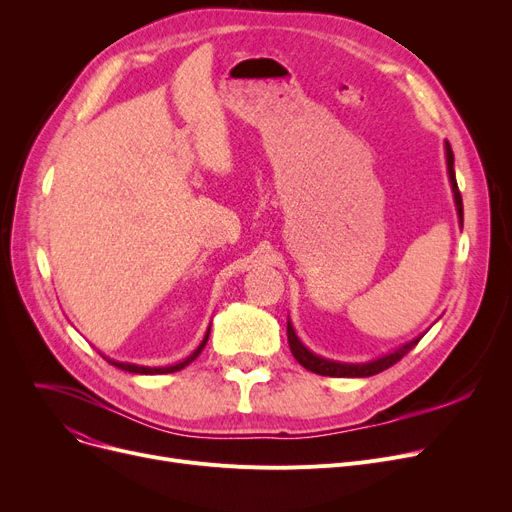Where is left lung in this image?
Returning a JSON list of instances; mask_svg holds the SVG:
<instances>
[{
	"label": "left lung",
	"mask_w": 512,
	"mask_h": 512,
	"mask_svg": "<svg viewBox=\"0 0 512 512\" xmlns=\"http://www.w3.org/2000/svg\"><path fill=\"white\" fill-rule=\"evenodd\" d=\"M446 161H448V176H450V184H452V193H454V201H456V211H459V218L463 222V197H461V191H459V184H456V176H454V155H452V149L450 145L446 143ZM288 344H290V351L294 355V359H297L305 369L313 371V373H319V375H330V378H367V375H375L380 373L388 367H392L394 363H398L402 357H405L409 351H413V348L417 346V340H411L409 344L400 346L398 351L378 359V361H371V363H363V365H346V363H334V361H328V359H321L317 355H313L311 351H307V348L301 344V340L297 338V334H294L290 321H288Z\"/></svg>",
	"instance_id": "1"
}]
</instances>
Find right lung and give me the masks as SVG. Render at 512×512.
I'll return each instance as SVG.
<instances>
[{
    "label": "right lung",
    "mask_w": 512,
    "mask_h": 512,
    "mask_svg": "<svg viewBox=\"0 0 512 512\" xmlns=\"http://www.w3.org/2000/svg\"><path fill=\"white\" fill-rule=\"evenodd\" d=\"M207 338H209V330H207V334H205L203 342L199 344V348H197V351H195L191 357H186L182 363H176V365H170V367H141V365H132V363H118V361H110V359H107V361H110L112 365H116L118 369H124V371H130V373H145V375H155V373H174V371L184 369L186 365H191V363L201 355V351H203V346H205Z\"/></svg>",
    "instance_id": "1"
}]
</instances>
